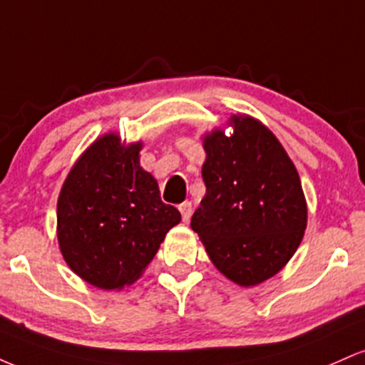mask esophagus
I'll return each mask as SVG.
<instances>
[{
	"instance_id": "34e87169",
	"label": "esophagus",
	"mask_w": 365,
	"mask_h": 365,
	"mask_svg": "<svg viewBox=\"0 0 365 365\" xmlns=\"http://www.w3.org/2000/svg\"><path fill=\"white\" fill-rule=\"evenodd\" d=\"M178 209H180V212H182L183 221L190 220V216H192V202H188V200H185V202L180 204Z\"/></svg>"
}]
</instances>
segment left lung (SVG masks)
<instances>
[{"instance_id":"obj_1","label":"left lung","mask_w":365,"mask_h":365,"mask_svg":"<svg viewBox=\"0 0 365 365\" xmlns=\"http://www.w3.org/2000/svg\"><path fill=\"white\" fill-rule=\"evenodd\" d=\"M226 135L204 133L206 195L192 216L216 269L240 287L273 278L299 249L307 202L299 171L282 142L249 115H232Z\"/></svg>"}]
</instances>
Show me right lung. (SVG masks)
<instances>
[{
  "label": "right lung",
  "instance_id": "obj_1",
  "mask_svg": "<svg viewBox=\"0 0 365 365\" xmlns=\"http://www.w3.org/2000/svg\"><path fill=\"white\" fill-rule=\"evenodd\" d=\"M142 140L118 132L98 137L75 161L58 197L61 255L78 278L101 290H121L140 278L178 209L159 197L156 178L140 166Z\"/></svg>",
  "mask_w": 365,
  "mask_h": 365
}]
</instances>
